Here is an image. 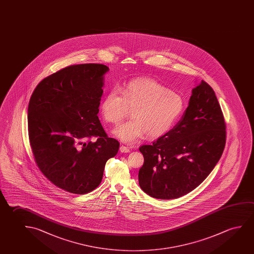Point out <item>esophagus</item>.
Masks as SVG:
<instances>
[{
  "instance_id": "obj_1",
  "label": "esophagus",
  "mask_w": 254,
  "mask_h": 254,
  "mask_svg": "<svg viewBox=\"0 0 254 254\" xmlns=\"http://www.w3.org/2000/svg\"><path fill=\"white\" fill-rule=\"evenodd\" d=\"M120 150H121V152L122 153H129L130 152V148H127V147H126V146H121L120 147Z\"/></svg>"
}]
</instances>
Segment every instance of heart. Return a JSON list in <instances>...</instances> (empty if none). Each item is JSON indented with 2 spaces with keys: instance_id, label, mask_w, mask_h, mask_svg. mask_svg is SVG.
Instances as JSON below:
<instances>
[{
  "instance_id": "b5f03b06",
  "label": "heart",
  "mask_w": 254,
  "mask_h": 254,
  "mask_svg": "<svg viewBox=\"0 0 254 254\" xmlns=\"http://www.w3.org/2000/svg\"><path fill=\"white\" fill-rule=\"evenodd\" d=\"M184 99L174 90L151 78H138L121 88H113L101 104L104 119L120 123L132 108L130 121L113 130L121 141L133 144L147 133L149 138L162 136L174 126L183 113Z\"/></svg>"
}]
</instances>
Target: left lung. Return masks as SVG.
<instances>
[{"label": "left lung", "instance_id": "left-lung-1", "mask_svg": "<svg viewBox=\"0 0 254 254\" xmlns=\"http://www.w3.org/2000/svg\"><path fill=\"white\" fill-rule=\"evenodd\" d=\"M226 126L215 91L201 81L191 90L188 108L168 133L142 145L139 171L142 191L156 199L180 198L195 189L220 160Z\"/></svg>", "mask_w": 254, "mask_h": 254}]
</instances>
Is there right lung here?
<instances>
[{"label": "right lung", "mask_w": 254, "mask_h": 254, "mask_svg": "<svg viewBox=\"0 0 254 254\" xmlns=\"http://www.w3.org/2000/svg\"><path fill=\"white\" fill-rule=\"evenodd\" d=\"M109 67L66 66L39 82L28 106V131L39 170L65 191L83 194L101 183L107 160L120 143L107 136L98 117ZM97 141L91 142V136Z\"/></svg>", "instance_id": "add662e5"}]
</instances>
